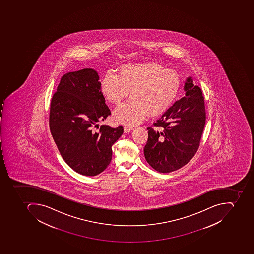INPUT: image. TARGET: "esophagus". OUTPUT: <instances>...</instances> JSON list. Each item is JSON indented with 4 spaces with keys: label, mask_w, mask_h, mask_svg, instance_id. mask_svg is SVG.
Returning a JSON list of instances; mask_svg holds the SVG:
<instances>
[{
    "label": "esophagus",
    "mask_w": 254,
    "mask_h": 254,
    "mask_svg": "<svg viewBox=\"0 0 254 254\" xmlns=\"http://www.w3.org/2000/svg\"><path fill=\"white\" fill-rule=\"evenodd\" d=\"M133 127L131 126H128V125H126V126L124 127V130H125V133H128V132L131 131L133 130Z\"/></svg>",
    "instance_id": "esophagus-1"
}]
</instances>
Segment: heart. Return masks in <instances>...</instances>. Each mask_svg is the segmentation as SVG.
<instances>
[{"label":"heart","mask_w":254,"mask_h":254,"mask_svg":"<svg viewBox=\"0 0 254 254\" xmlns=\"http://www.w3.org/2000/svg\"><path fill=\"white\" fill-rule=\"evenodd\" d=\"M100 81L101 93L109 103L118 106L130 91L131 99L114 112V120L133 125L151 117L162 115L177 99L181 78L177 71L155 62L125 64Z\"/></svg>","instance_id":"heart-1"}]
</instances>
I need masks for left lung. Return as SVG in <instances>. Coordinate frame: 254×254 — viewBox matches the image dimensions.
<instances>
[{"instance_id": "obj_1", "label": "left lung", "mask_w": 254, "mask_h": 254, "mask_svg": "<svg viewBox=\"0 0 254 254\" xmlns=\"http://www.w3.org/2000/svg\"><path fill=\"white\" fill-rule=\"evenodd\" d=\"M186 96L148 127L144 153L150 166L159 173L176 171L193 158L200 147L206 123L205 105L201 88L188 77Z\"/></svg>"}]
</instances>
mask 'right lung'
I'll return each instance as SVG.
<instances>
[{"label": "right lung", "instance_id": "add662e5", "mask_svg": "<svg viewBox=\"0 0 254 254\" xmlns=\"http://www.w3.org/2000/svg\"><path fill=\"white\" fill-rule=\"evenodd\" d=\"M99 80L91 68L64 74L50 109L49 125L60 153L72 169L87 177L104 171L111 162L112 145L124 132L122 126L99 127L98 123L111 114Z\"/></svg>", "mask_w": 254, "mask_h": 254}]
</instances>
